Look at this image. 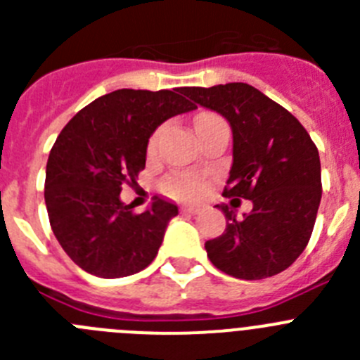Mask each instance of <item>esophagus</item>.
Masks as SVG:
<instances>
[{
    "label": "esophagus",
    "mask_w": 360,
    "mask_h": 360,
    "mask_svg": "<svg viewBox=\"0 0 360 360\" xmlns=\"http://www.w3.org/2000/svg\"><path fill=\"white\" fill-rule=\"evenodd\" d=\"M182 212H186V214H200L202 207L200 205H184Z\"/></svg>",
    "instance_id": "esophagus-1"
}]
</instances>
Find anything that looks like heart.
<instances>
[{"mask_svg": "<svg viewBox=\"0 0 360 360\" xmlns=\"http://www.w3.org/2000/svg\"><path fill=\"white\" fill-rule=\"evenodd\" d=\"M212 119H218V117L202 115L198 119V122H196V126H200L202 122H207V120H212ZM158 136H160V131H157L151 139H149V144H148L149 155H153V153L157 151ZM162 189H164L167 195L174 196V198L193 200L203 195V191H205V180H203L202 176H198V174H193V173H173L165 178L164 182H162Z\"/></svg>", "mask_w": 360, "mask_h": 360, "instance_id": "1", "label": "heart"}]
</instances>
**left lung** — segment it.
Instances as JSON below:
<instances>
[{"label": "left lung", "mask_w": 360, "mask_h": 360, "mask_svg": "<svg viewBox=\"0 0 360 360\" xmlns=\"http://www.w3.org/2000/svg\"><path fill=\"white\" fill-rule=\"evenodd\" d=\"M184 95L227 119L232 167L224 196L247 198L252 211L227 218L221 236L205 241L212 265L238 279L276 276L301 256L321 203L319 151L290 111L247 82L184 88Z\"/></svg>", "instance_id": "8db88e82"}]
</instances>
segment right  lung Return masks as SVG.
<instances>
[{"instance_id":"obj_1","label":"right lung","mask_w":360,"mask_h":360,"mask_svg":"<svg viewBox=\"0 0 360 360\" xmlns=\"http://www.w3.org/2000/svg\"><path fill=\"white\" fill-rule=\"evenodd\" d=\"M173 90H115L66 124L46 162L44 202L57 241L75 265L98 278H124L155 259L178 207L155 196L135 214L120 200L124 184L146 167L153 131L196 110Z\"/></svg>"}]
</instances>
